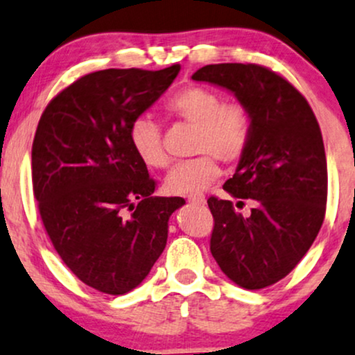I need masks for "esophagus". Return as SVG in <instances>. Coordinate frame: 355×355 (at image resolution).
Returning a JSON list of instances; mask_svg holds the SVG:
<instances>
[{"mask_svg":"<svg viewBox=\"0 0 355 355\" xmlns=\"http://www.w3.org/2000/svg\"><path fill=\"white\" fill-rule=\"evenodd\" d=\"M187 202L196 204V205H202V204H205V196L200 194V192H196V194L187 196Z\"/></svg>","mask_w":355,"mask_h":355,"instance_id":"34e87169","label":"esophagus"}]
</instances>
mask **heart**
Listing matches in <instances>:
<instances>
[{
  "label": "heart",
  "instance_id": "heart-1",
  "mask_svg": "<svg viewBox=\"0 0 355 355\" xmlns=\"http://www.w3.org/2000/svg\"><path fill=\"white\" fill-rule=\"evenodd\" d=\"M171 116L194 126L192 151L198 157L178 164L164 179V189L174 196H191L207 189L220 176L217 157L235 163L250 141V113L242 103H222V97L205 87H187L164 105ZM130 143L144 166L163 169L169 159L156 121L139 116L130 125Z\"/></svg>",
  "mask_w": 355,
  "mask_h": 355
}]
</instances>
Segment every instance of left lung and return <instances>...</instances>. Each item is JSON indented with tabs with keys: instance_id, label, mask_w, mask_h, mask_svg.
<instances>
[{
	"instance_id": "left-lung-1",
	"label": "left lung",
	"mask_w": 355,
	"mask_h": 355,
	"mask_svg": "<svg viewBox=\"0 0 355 355\" xmlns=\"http://www.w3.org/2000/svg\"><path fill=\"white\" fill-rule=\"evenodd\" d=\"M192 80L232 92L250 113L247 150L224 184L232 198L252 199L245 217L232 200L209 198L211 252L225 277L245 290L279 282L300 263L321 229L327 164L318 120L290 82L257 64H214Z\"/></svg>"
}]
</instances>
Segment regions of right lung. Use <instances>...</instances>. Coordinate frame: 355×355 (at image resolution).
I'll list each match as a JSON object with an SVG mask.
<instances>
[{"instance_id":"1","label":"right lung","mask_w":355,"mask_h":355,"mask_svg":"<svg viewBox=\"0 0 355 355\" xmlns=\"http://www.w3.org/2000/svg\"><path fill=\"white\" fill-rule=\"evenodd\" d=\"M179 71L174 64L92 72L60 92L39 120L33 189L42 224L69 270L107 295H125L148 277L166 247L171 214L186 204L153 198L156 182L128 135Z\"/></svg>"}]
</instances>
